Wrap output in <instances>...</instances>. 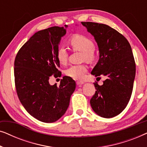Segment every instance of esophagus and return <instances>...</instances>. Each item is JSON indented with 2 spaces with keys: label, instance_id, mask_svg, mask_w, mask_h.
<instances>
[{
  "label": "esophagus",
  "instance_id": "1",
  "mask_svg": "<svg viewBox=\"0 0 147 147\" xmlns=\"http://www.w3.org/2000/svg\"><path fill=\"white\" fill-rule=\"evenodd\" d=\"M76 84H77V85H78V86H81V85H82V84H84V82L77 81V82H76Z\"/></svg>",
  "mask_w": 147,
  "mask_h": 147
}]
</instances>
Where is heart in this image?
Masks as SVG:
<instances>
[{"mask_svg":"<svg viewBox=\"0 0 147 147\" xmlns=\"http://www.w3.org/2000/svg\"><path fill=\"white\" fill-rule=\"evenodd\" d=\"M69 44L73 51H82V61L92 62L96 58L94 43L92 39L82 34H74L68 39ZM56 57L61 64L67 63L69 52L63 45H59L55 51ZM88 71V66L85 63L72 65L67 68L65 74L74 80H82Z\"/></svg>","mask_w":147,"mask_h":147,"instance_id":"b5f03b06","label":"heart"}]
</instances>
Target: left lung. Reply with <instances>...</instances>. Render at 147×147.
Instances as JSON below:
<instances>
[{"label":"left lung","instance_id":"left-lung-1","mask_svg":"<svg viewBox=\"0 0 147 147\" xmlns=\"http://www.w3.org/2000/svg\"><path fill=\"white\" fill-rule=\"evenodd\" d=\"M82 24L94 36L99 48V60L91 74L106 77L103 85L94 83L96 91L90 104L98 115L112 118L123 111L132 95L136 64L131 47L124 35L108 25L92 22Z\"/></svg>","mask_w":147,"mask_h":147}]
</instances>
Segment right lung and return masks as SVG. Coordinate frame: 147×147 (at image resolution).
<instances>
[{
  "label": "right lung",
  "instance_id": "1",
  "mask_svg": "<svg viewBox=\"0 0 147 147\" xmlns=\"http://www.w3.org/2000/svg\"><path fill=\"white\" fill-rule=\"evenodd\" d=\"M65 33L59 27L37 32L19 50L14 63L20 102L28 113L47 123L57 121L65 113L76 89L75 81L68 76H63L59 86L49 83L50 76H61L55 51Z\"/></svg>",
  "mask_w": 147,
  "mask_h": 147
}]
</instances>
